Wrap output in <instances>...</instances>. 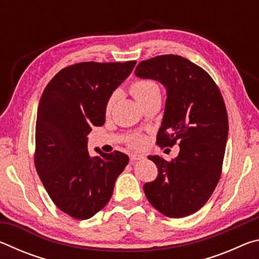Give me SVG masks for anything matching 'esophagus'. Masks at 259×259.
I'll return each instance as SVG.
<instances>
[{"instance_id":"34e87169","label":"esophagus","mask_w":259,"mask_h":259,"mask_svg":"<svg viewBox=\"0 0 259 259\" xmlns=\"http://www.w3.org/2000/svg\"><path fill=\"white\" fill-rule=\"evenodd\" d=\"M142 159H144V155H142V154H137V153L130 154V161L131 162H135V161H138V160H142Z\"/></svg>"}]
</instances>
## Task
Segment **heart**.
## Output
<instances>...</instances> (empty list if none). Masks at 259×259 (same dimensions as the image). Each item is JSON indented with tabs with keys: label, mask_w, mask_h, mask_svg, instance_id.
I'll list each match as a JSON object with an SVG mask.
<instances>
[{
	"label": "heart",
	"mask_w": 259,
	"mask_h": 259,
	"mask_svg": "<svg viewBox=\"0 0 259 259\" xmlns=\"http://www.w3.org/2000/svg\"><path fill=\"white\" fill-rule=\"evenodd\" d=\"M130 93L134 96L135 99L137 100L138 103H142L144 100H146L147 98L152 97L156 94H160V89L157 87L156 83L150 80H138L134 82L130 87ZM115 103V97L112 96L111 98L108 99L107 105H106V112L109 113L112 111L113 105ZM140 144V140L138 138H136L133 142V145L138 146Z\"/></svg>",
	"instance_id": "1"
}]
</instances>
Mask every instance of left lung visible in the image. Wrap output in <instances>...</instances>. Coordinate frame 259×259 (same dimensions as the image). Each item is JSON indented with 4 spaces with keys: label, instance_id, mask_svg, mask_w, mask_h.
Listing matches in <instances>:
<instances>
[{
    "label": "left lung",
    "instance_id": "1",
    "mask_svg": "<svg viewBox=\"0 0 259 259\" xmlns=\"http://www.w3.org/2000/svg\"><path fill=\"white\" fill-rule=\"evenodd\" d=\"M135 75L165 88L157 144L179 143L171 162L151 155L157 177L144 185L147 200L166 217L181 218L203 207L221 177L229 135L224 100L209 74L186 58L164 55L140 61Z\"/></svg>",
    "mask_w": 259,
    "mask_h": 259
}]
</instances>
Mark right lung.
Here are the masks:
<instances>
[{
	"label": "right lung",
	"mask_w": 259,
	"mask_h": 259,
	"mask_svg": "<svg viewBox=\"0 0 259 259\" xmlns=\"http://www.w3.org/2000/svg\"><path fill=\"white\" fill-rule=\"evenodd\" d=\"M136 61L80 63L48 83L37 108L35 166L48 194L76 219L95 216L111 199L129 157L115 151L88 152L91 126L105 123L106 105Z\"/></svg>",
	"instance_id": "obj_1"
}]
</instances>
